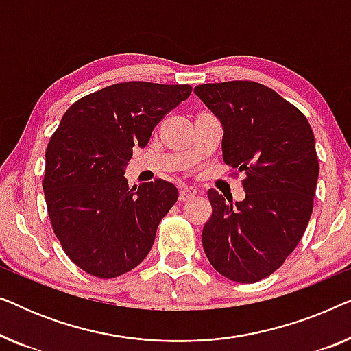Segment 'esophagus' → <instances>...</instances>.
<instances>
[{
	"label": "esophagus",
	"mask_w": 351,
	"mask_h": 351,
	"mask_svg": "<svg viewBox=\"0 0 351 351\" xmlns=\"http://www.w3.org/2000/svg\"><path fill=\"white\" fill-rule=\"evenodd\" d=\"M198 195V190L195 189V186H182L180 189V201H186V199H191V198H195V196Z\"/></svg>",
	"instance_id": "esophagus-1"
}]
</instances>
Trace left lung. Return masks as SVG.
I'll use <instances>...</instances> for the list:
<instances>
[{"label": "left lung", "mask_w": 351, "mask_h": 351, "mask_svg": "<svg viewBox=\"0 0 351 351\" xmlns=\"http://www.w3.org/2000/svg\"><path fill=\"white\" fill-rule=\"evenodd\" d=\"M223 129V161L246 179L243 201L210 189L203 228L210 265L228 280L257 282L278 270L308 225L319 176L315 136L304 113L254 81L195 88Z\"/></svg>", "instance_id": "8db88e82"}]
</instances>
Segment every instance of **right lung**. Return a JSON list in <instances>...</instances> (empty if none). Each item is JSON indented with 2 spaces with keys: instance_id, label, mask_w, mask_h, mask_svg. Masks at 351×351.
Wrapping results in <instances>:
<instances>
[{
  "instance_id": "1",
  "label": "right lung",
  "mask_w": 351,
  "mask_h": 351,
  "mask_svg": "<svg viewBox=\"0 0 351 351\" xmlns=\"http://www.w3.org/2000/svg\"><path fill=\"white\" fill-rule=\"evenodd\" d=\"M189 84L129 81L80 99L46 150L47 213L70 261L97 278H117L150 252L161 219L179 198L158 179L129 189L132 147L145 148L167 112L189 99Z\"/></svg>"
}]
</instances>
